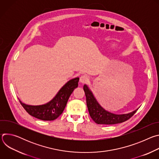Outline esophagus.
Masks as SVG:
<instances>
[{"label": "esophagus", "instance_id": "obj_1", "mask_svg": "<svg viewBox=\"0 0 159 159\" xmlns=\"http://www.w3.org/2000/svg\"><path fill=\"white\" fill-rule=\"evenodd\" d=\"M89 77L87 75H82V76H80V82L82 84H85L86 82H88L89 80Z\"/></svg>", "mask_w": 159, "mask_h": 159}]
</instances>
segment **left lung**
Returning a JSON list of instances; mask_svg holds the SVG:
<instances>
[{
	"label": "left lung",
	"instance_id": "8db88e82",
	"mask_svg": "<svg viewBox=\"0 0 159 159\" xmlns=\"http://www.w3.org/2000/svg\"><path fill=\"white\" fill-rule=\"evenodd\" d=\"M84 90L86 97V102L89 115L97 124L114 125L123 123L129 119L139 109L138 108L127 114H114L104 109L99 104L93 92L86 84L84 85Z\"/></svg>",
	"mask_w": 159,
	"mask_h": 159
}]
</instances>
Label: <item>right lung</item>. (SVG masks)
Returning <instances> with one entry per match:
<instances>
[{"instance_id":"1","label":"right lung","mask_w":159,"mask_h":159,"mask_svg":"<svg viewBox=\"0 0 159 159\" xmlns=\"http://www.w3.org/2000/svg\"><path fill=\"white\" fill-rule=\"evenodd\" d=\"M79 80V78L76 77L68 81L55 96L46 104L28 105L22 102L19 99V102L31 116L43 121H53L61 115L69 97L74 90L78 87Z\"/></svg>"}]
</instances>
